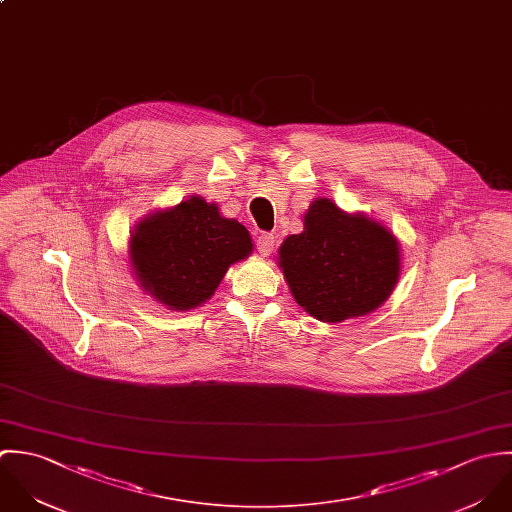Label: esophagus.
Masks as SVG:
<instances>
[{
  "label": "esophagus",
  "mask_w": 512,
  "mask_h": 512,
  "mask_svg": "<svg viewBox=\"0 0 512 512\" xmlns=\"http://www.w3.org/2000/svg\"><path fill=\"white\" fill-rule=\"evenodd\" d=\"M275 249V235L273 233H261L257 237V251L267 257Z\"/></svg>",
  "instance_id": "obj_1"
}]
</instances>
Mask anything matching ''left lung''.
I'll list each match as a JSON object with an SVG mask.
<instances>
[{
  "instance_id": "8db88e82",
  "label": "left lung",
  "mask_w": 512,
  "mask_h": 512,
  "mask_svg": "<svg viewBox=\"0 0 512 512\" xmlns=\"http://www.w3.org/2000/svg\"><path fill=\"white\" fill-rule=\"evenodd\" d=\"M295 301L322 322H342L380 307L400 277V247L380 223L316 200L305 231L279 249Z\"/></svg>"
}]
</instances>
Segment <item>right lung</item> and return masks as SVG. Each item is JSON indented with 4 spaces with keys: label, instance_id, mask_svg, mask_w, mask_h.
I'll use <instances>...</instances> for the list:
<instances>
[{
    "label": "right lung",
    "instance_id": "right-lung-1",
    "mask_svg": "<svg viewBox=\"0 0 512 512\" xmlns=\"http://www.w3.org/2000/svg\"><path fill=\"white\" fill-rule=\"evenodd\" d=\"M249 231L202 198L152 213L130 239V259L144 291L174 310L205 303L231 263L251 253Z\"/></svg>",
    "mask_w": 512,
    "mask_h": 512
}]
</instances>
